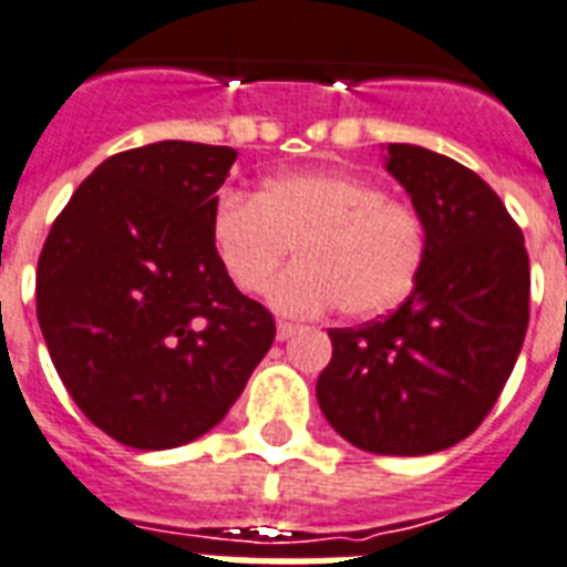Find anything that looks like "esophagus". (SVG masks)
<instances>
[{
    "label": "esophagus",
    "mask_w": 567,
    "mask_h": 567,
    "mask_svg": "<svg viewBox=\"0 0 567 567\" xmlns=\"http://www.w3.org/2000/svg\"><path fill=\"white\" fill-rule=\"evenodd\" d=\"M297 331H299L297 324L279 322V324H277V339H279V342H285V339H290V337H293V333H297Z\"/></svg>",
    "instance_id": "esophagus-1"
}]
</instances>
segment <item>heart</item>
<instances>
[{
    "instance_id": "1",
    "label": "heart",
    "mask_w": 567,
    "mask_h": 567,
    "mask_svg": "<svg viewBox=\"0 0 567 567\" xmlns=\"http://www.w3.org/2000/svg\"><path fill=\"white\" fill-rule=\"evenodd\" d=\"M210 245L245 293H262L297 248L299 265L270 288V305L313 317L333 305L368 319L400 308L422 277L427 230L420 210L344 171L270 176L254 196L223 194Z\"/></svg>"
}]
</instances>
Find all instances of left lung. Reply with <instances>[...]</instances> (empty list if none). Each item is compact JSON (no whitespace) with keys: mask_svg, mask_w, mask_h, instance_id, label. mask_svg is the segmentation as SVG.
Listing matches in <instances>:
<instances>
[{"mask_svg":"<svg viewBox=\"0 0 567 567\" xmlns=\"http://www.w3.org/2000/svg\"><path fill=\"white\" fill-rule=\"evenodd\" d=\"M385 171L425 219L422 277L391 317L328 331L317 400L351 445L425 456L474 433L499 400L528 331V250L488 182L451 156L388 145Z\"/></svg>","mask_w":567,"mask_h":567,"instance_id":"1","label":"left lung"}]
</instances>
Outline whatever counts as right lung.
<instances>
[{"mask_svg": "<svg viewBox=\"0 0 567 567\" xmlns=\"http://www.w3.org/2000/svg\"><path fill=\"white\" fill-rule=\"evenodd\" d=\"M234 162V147L182 140L111 156L39 256L53 368L79 411L127 447H179L219 425L277 337L210 245Z\"/></svg>", "mask_w": 567, "mask_h": 567, "instance_id": "obj_1", "label": "right lung"}]
</instances>
